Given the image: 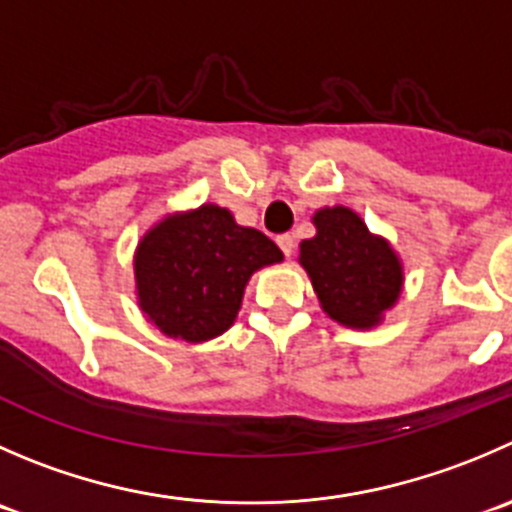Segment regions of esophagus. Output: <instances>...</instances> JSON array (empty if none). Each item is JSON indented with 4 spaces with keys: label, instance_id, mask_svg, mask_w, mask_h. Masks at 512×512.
<instances>
[{
    "label": "esophagus",
    "instance_id": "esophagus-1",
    "mask_svg": "<svg viewBox=\"0 0 512 512\" xmlns=\"http://www.w3.org/2000/svg\"><path fill=\"white\" fill-rule=\"evenodd\" d=\"M277 245H280L282 255L290 257L292 252H295V237H292V235H280V237H277Z\"/></svg>",
    "mask_w": 512,
    "mask_h": 512
}]
</instances>
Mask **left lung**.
<instances>
[{
	"mask_svg": "<svg viewBox=\"0 0 512 512\" xmlns=\"http://www.w3.org/2000/svg\"><path fill=\"white\" fill-rule=\"evenodd\" d=\"M317 235L300 245L322 310L347 327H372L395 305L403 267L393 247L367 232L347 207H325L312 217Z\"/></svg>",
	"mask_w": 512,
	"mask_h": 512,
	"instance_id": "obj_1",
	"label": "left lung"
}]
</instances>
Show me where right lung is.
Masks as SVG:
<instances>
[{
	"mask_svg": "<svg viewBox=\"0 0 512 512\" xmlns=\"http://www.w3.org/2000/svg\"><path fill=\"white\" fill-rule=\"evenodd\" d=\"M280 260L270 237L240 227L222 207L202 205L167 217L140 242V305L165 335L210 340L235 322L252 272Z\"/></svg>",
	"mask_w": 512,
	"mask_h": 512,
	"instance_id": "1",
	"label": "right lung"
}]
</instances>
